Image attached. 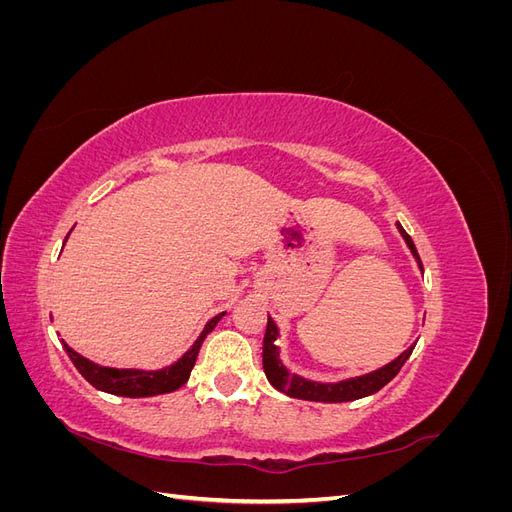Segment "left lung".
<instances>
[{
    "instance_id": "obj_1",
    "label": "left lung",
    "mask_w": 512,
    "mask_h": 512,
    "mask_svg": "<svg viewBox=\"0 0 512 512\" xmlns=\"http://www.w3.org/2000/svg\"><path fill=\"white\" fill-rule=\"evenodd\" d=\"M401 237L406 239L408 247L412 250L414 258L418 260V267L423 269V262L421 256H418L414 241L410 239L408 232L397 224ZM277 327L275 322L267 320V331H265V342H262V367H265V374L267 380L275 386L277 391L286 393L288 397L294 399H305V401H324V404H337V401H352V399H361L367 395H374L378 393L384 384H389L397 374L399 369L404 367V363L410 359V354L414 350V346H410L404 354L397 356V359L389 365H384L376 371H371V374L359 376V378H350L344 382H335V384H320V382H312V380H305L297 374H288L286 367L280 361V352H277Z\"/></svg>"
}]
</instances>
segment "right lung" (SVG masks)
<instances>
[{
	"mask_svg": "<svg viewBox=\"0 0 512 512\" xmlns=\"http://www.w3.org/2000/svg\"><path fill=\"white\" fill-rule=\"evenodd\" d=\"M68 239V237H66ZM224 314L215 316L207 322L205 331L200 333V337L194 342V346L185 352L181 359L164 367L160 371H141V369H113V367H102L91 363L85 356H81L79 352H74L66 342L64 348L68 352V356L72 359L74 367L79 369V374L91 384L96 386L98 391L111 393V395H119V397H151V395H164V393H173L177 391L179 386H183L188 382L192 367L196 363V356L200 346H203L205 337L215 329V324L220 322Z\"/></svg>",
	"mask_w": 512,
	"mask_h": 512,
	"instance_id": "obj_1",
	"label": "right lung"
}]
</instances>
